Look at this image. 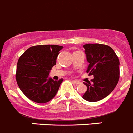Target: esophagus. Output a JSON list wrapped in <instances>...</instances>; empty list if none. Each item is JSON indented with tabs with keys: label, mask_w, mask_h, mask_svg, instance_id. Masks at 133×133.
Instances as JSON below:
<instances>
[{
	"label": "esophagus",
	"mask_w": 133,
	"mask_h": 133,
	"mask_svg": "<svg viewBox=\"0 0 133 133\" xmlns=\"http://www.w3.org/2000/svg\"><path fill=\"white\" fill-rule=\"evenodd\" d=\"M72 82L74 84H76V85L80 84V82L78 81V80H72Z\"/></svg>",
	"instance_id": "34e87169"
}]
</instances>
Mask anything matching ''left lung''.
<instances>
[{
  "mask_svg": "<svg viewBox=\"0 0 133 133\" xmlns=\"http://www.w3.org/2000/svg\"><path fill=\"white\" fill-rule=\"evenodd\" d=\"M83 47L89 63L86 72L94 78L91 83H84L87 91L82 97L88 102H97L110 94L117 84L119 60L113 49L106 45L88 43Z\"/></svg>",
  "mask_w": 133,
  "mask_h": 133,
  "instance_id": "obj_1",
  "label": "left lung"
}]
</instances>
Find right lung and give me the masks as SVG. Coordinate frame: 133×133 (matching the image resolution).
Listing matches in <instances>:
<instances>
[{"mask_svg":"<svg viewBox=\"0 0 133 133\" xmlns=\"http://www.w3.org/2000/svg\"><path fill=\"white\" fill-rule=\"evenodd\" d=\"M63 48L56 45L33 46L18 59L17 84L24 94L33 102L47 103L57 94L63 79L54 80L49 78V74Z\"/></svg>","mask_w":133,"mask_h":133,"instance_id":"right-lung-1","label":"right lung"}]
</instances>
